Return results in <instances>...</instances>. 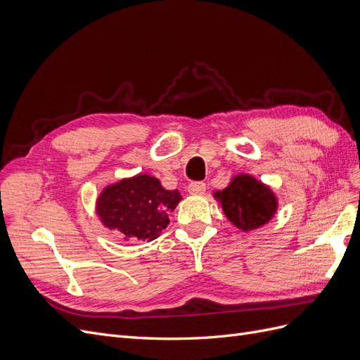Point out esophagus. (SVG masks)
Returning <instances> with one entry per match:
<instances>
[{"label":"esophagus","instance_id":"obj_1","mask_svg":"<svg viewBox=\"0 0 360 360\" xmlns=\"http://www.w3.org/2000/svg\"><path fill=\"white\" fill-rule=\"evenodd\" d=\"M188 191H189V193H193V195L204 193L205 192V183H202V181H193V183H191L189 186H188Z\"/></svg>","mask_w":360,"mask_h":360}]
</instances>
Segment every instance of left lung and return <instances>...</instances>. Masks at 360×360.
Masks as SVG:
<instances>
[{"instance_id": "obj_1", "label": "left lung", "mask_w": 360, "mask_h": 360, "mask_svg": "<svg viewBox=\"0 0 360 360\" xmlns=\"http://www.w3.org/2000/svg\"><path fill=\"white\" fill-rule=\"evenodd\" d=\"M216 197L228 219L243 231L264 225L276 210L275 195L250 176L236 177L230 186L217 192Z\"/></svg>"}]
</instances>
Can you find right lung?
Segmentation results:
<instances>
[{
    "label": "right lung",
    "instance_id": "1",
    "mask_svg": "<svg viewBox=\"0 0 360 360\" xmlns=\"http://www.w3.org/2000/svg\"><path fill=\"white\" fill-rule=\"evenodd\" d=\"M180 200L179 191L163 189L158 179L143 174L108 186L97 200V214L127 242L155 240Z\"/></svg>",
    "mask_w": 360,
    "mask_h": 360
}]
</instances>
